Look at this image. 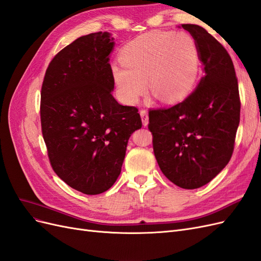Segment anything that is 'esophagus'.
Here are the masks:
<instances>
[{
	"mask_svg": "<svg viewBox=\"0 0 261 261\" xmlns=\"http://www.w3.org/2000/svg\"><path fill=\"white\" fill-rule=\"evenodd\" d=\"M139 114H140V116H141V121H143V125H144V126H147V125H148V121H149L147 109H141L140 111H139Z\"/></svg>",
	"mask_w": 261,
	"mask_h": 261,
	"instance_id": "obj_1",
	"label": "esophagus"
}]
</instances>
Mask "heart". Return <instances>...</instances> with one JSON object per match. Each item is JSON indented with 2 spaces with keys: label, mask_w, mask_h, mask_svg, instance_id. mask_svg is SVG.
<instances>
[{
  "label": "heart",
  "mask_w": 261,
  "mask_h": 261,
  "mask_svg": "<svg viewBox=\"0 0 261 261\" xmlns=\"http://www.w3.org/2000/svg\"><path fill=\"white\" fill-rule=\"evenodd\" d=\"M121 64L112 66L120 97L137 101L147 88L158 99L175 101L193 89L199 70V54L194 38L186 33L152 31L126 44Z\"/></svg>",
  "instance_id": "heart-1"
}]
</instances>
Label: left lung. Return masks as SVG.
Instances as JSON below:
<instances>
[{
	"label": "left lung",
	"mask_w": 261,
	"mask_h": 261,
	"mask_svg": "<svg viewBox=\"0 0 261 261\" xmlns=\"http://www.w3.org/2000/svg\"><path fill=\"white\" fill-rule=\"evenodd\" d=\"M195 39L203 76L192 93L170 108L150 109L148 128L158 164L172 183L199 188L231 160L241 99L230 54L208 31L181 23Z\"/></svg>",
	"instance_id": "8db88e82"
}]
</instances>
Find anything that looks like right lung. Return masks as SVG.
<instances>
[{
  "label": "right lung",
  "mask_w": 261,
  "mask_h": 261,
  "mask_svg": "<svg viewBox=\"0 0 261 261\" xmlns=\"http://www.w3.org/2000/svg\"><path fill=\"white\" fill-rule=\"evenodd\" d=\"M109 33L76 39L50 62L41 87V130L50 164L76 191L98 195L121 173L132 134L141 127L136 107L114 99Z\"/></svg>",
  "instance_id": "add662e5"
}]
</instances>
